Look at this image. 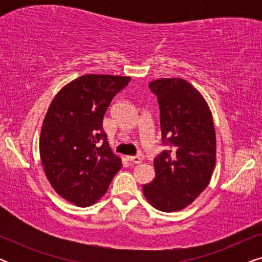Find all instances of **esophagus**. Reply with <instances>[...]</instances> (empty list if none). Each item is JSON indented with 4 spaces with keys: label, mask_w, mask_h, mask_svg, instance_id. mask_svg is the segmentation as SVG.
Segmentation results:
<instances>
[{
    "label": "esophagus",
    "mask_w": 262,
    "mask_h": 262,
    "mask_svg": "<svg viewBox=\"0 0 262 262\" xmlns=\"http://www.w3.org/2000/svg\"><path fill=\"white\" fill-rule=\"evenodd\" d=\"M127 161H130L131 163L139 164L142 162V159L139 156H127Z\"/></svg>",
    "instance_id": "esophagus-1"
}]
</instances>
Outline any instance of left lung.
<instances>
[{"label":"left lung","mask_w":262,"mask_h":262,"mask_svg":"<svg viewBox=\"0 0 262 262\" xmlns=\"http://www.w3.org/2000/svg\"><path fill=\"white\" fill-rule=\"evenodd\" d=\"M149 88L159 102L167 149L154 160L155 179L143 185V193L157 210L174 212L189 205L211 180L216 164L212 114L202 94L182 78H161Z\"/></svg>","instance_id":"obj_1"}]
</instances>
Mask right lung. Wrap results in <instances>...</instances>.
<instances>
[{
	"mask_svg": "<svg viewBox=\"0 0 262 262\" xmlns=\"http://www.w3.org/2000/svg\"><path fill=\"white\" fill-rule=\"evenodd\" d=\"M130 80L84 75L62 88L49 107L39 141L41 163L55 191L76 206L98 202L120 170L102 119Z\"/></svg>",
	"mask_w": 262,
	"mask_h": 262,
	"instance_id": "obj_1",
	"label": "right lung"
}]
</instances>
